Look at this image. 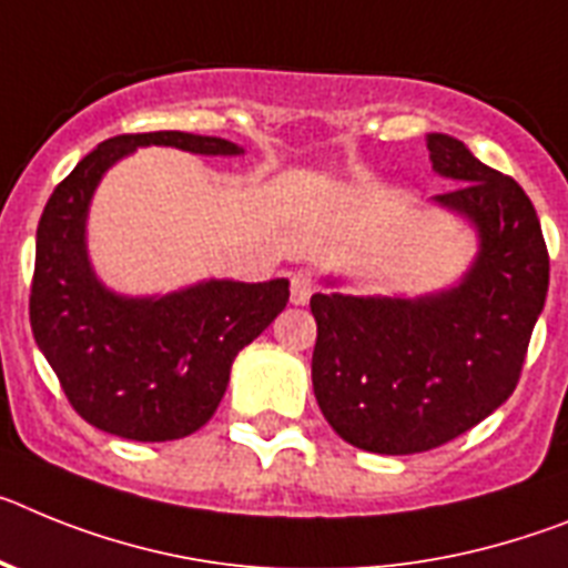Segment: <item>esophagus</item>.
I'll use <instances>...</instances> for the list:
<instances>
[{"mask_svg":"<svg viewBox=\"0 0 568 568\" xmlns=\"http://www.w3.org/2000/svg\"><path fill=\"white\" fill-rule=\"evenodd\" d=\"M314 291H317V280H314L312 271H294L291 274V303L305 305L312 300Z\"/></svg>","mask_w":568,"mask_h":568,"instance_id":"1","label":"esophagus"}]
</instances>
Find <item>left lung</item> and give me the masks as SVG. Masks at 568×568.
<instances>
[{
	"label": "left lung",
	"instance_id": "left-lung-1",
	"mask_svg": "<svg viewBox=\"0 0 568 568\" xmlns=\"http://www.w3.org/2000/svg\"><path fill=\"white\" fill-rule=\"evenodd\" d=\"M426 145L434 174L457 185L434 202L477 231L475 263L423 297H312L320 412L374 455L443 446L509 400L549 291V251L526 191L455 136L428 134Z\"/></svg>",
	"mask_w": 568,
	"mask_h": 568
}]
</instances>
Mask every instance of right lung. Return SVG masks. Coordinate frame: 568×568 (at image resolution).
<instances>
[{
  "instance_id": "obj_1",
  "label": "right lung",
  "mask_w": 568,
  "mask_h": 568,
  "mask_svg": "<svg viewBox=\"0 0 568 568\" xmlns=\"http://www.w3.org/2000/svg\"><path fill=\"white\" fill-rule=\"evenodd\" d=\"M142 145L240 156L220 136L154 131L97 145L53 189L37 229L31 328L82 420L125 440L189 437L214 417L231 363L288 303V280H202L160 297L108 288L88 256V209L111 165Z\"/></svg>"
}]
</instances>
